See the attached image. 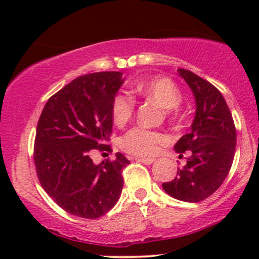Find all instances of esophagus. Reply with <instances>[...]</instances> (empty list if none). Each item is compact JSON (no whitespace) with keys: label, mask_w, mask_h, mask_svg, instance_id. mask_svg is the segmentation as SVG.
Returning <instances> with one entry per match:
<instances>
[{"label":"esophagus","mask_w":259,"mask_h":259,"mask_svg":"<svg viewBox=\"0 0 259 259\" xmlns=\"http://www.w3.org/2000/svg\"><path fill=\"white\" fill-rule=\"evenodd\" d=\"M138 162L144 163V164H152L154 162V158H145V157H136L135 158Z\"/></svg>","instance_id":"34e87169"}]
</instances>
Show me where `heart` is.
<instances>
[{
    "instance_id": "heart-1",
    "label": "heart",
    "mask_w": 259,
    "mask_h": 259,
    "mask_svg": "<svg viewBox=\"0 0 259 259\" xmlns=\"http://www.w3.org/2000/svg\"><path fill=\"white\" fill-rule=\"evenodd\" d=\"M133 91L145 99L153 100L169 112L177 111V106L181 102V94L177 85L170 79L157 76L140 81L133 88ZM133 97L119 94L113 99L112 118L115 125L124 126L132 119L134 113ZM164 141L162 134L151 132L145 127H133L120 140V146L126 152L135 156H153L158 151V145Z\"/></svg>"
}]
</instances>
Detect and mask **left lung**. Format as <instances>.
I'll return each instance as SVG.
<instances>
[{
  "instance_id": "obj_1",
  "label": "left lung",
  "mask_w": 259,
  "mask_h": 259,
  "mask_svg": "<svg viewBox=\"0 0 259 259\" xmlns=\"http://www.w3.org/2000/svg\"><path fill=\"white\" fill-rule=\"evenodd\" d=\"M194 94L196 113L189 133L175 144L178 153L190 151L186 165L177 177L163 183L169 196L185 202L209 197L228 177L236 147V129L221 91L186 69H178Z\"/></svg>"
}]
</instances>
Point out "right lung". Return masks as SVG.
I'll list each match as a JSON object with an SVG mask.
<instances>
[{
    "label": "right lung",
    "mask_w": 259,
    "mask_h": 259,
    "mask_svg": "<svg viewBox=\"0 0 259 259\" xmlns=\"http://www.w3.org/2000/svg\"><path fill=\"white\" fill-rule=\"evenodd\" d=\"M123 74L100 72L74 79L50 97L38 119L34 162L41 186L70 214L96 219L119 200L121 170L130 160L92 162V150L112 151L105 145L112 134V102Z\"/></svg>",
    "instance_id": "right-lung-1"
}]
</instances>
